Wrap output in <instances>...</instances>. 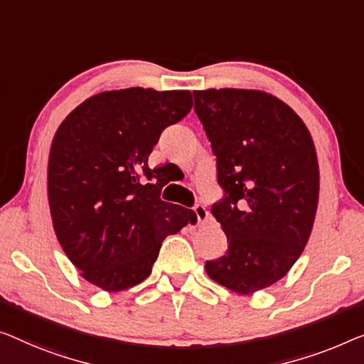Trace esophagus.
<instances>
[{
  "label": "esophagus",
  "mask_w": 364,
  "mask_h": 364,
  "mask_svg": "<svg viewBox=\"0 0 364 364\" xmlns=\"http://www.w3.org/2000/svg\"><path fill=\"white\" fill-rule=\"evenodd\" d=\"M194 214H196V219H198V224L199 225H204L205 222L209 220V210L205 208L204 204H196L194 205Z\"/></svg>",
  "instance_id": "34e87169"
}]
</instances>
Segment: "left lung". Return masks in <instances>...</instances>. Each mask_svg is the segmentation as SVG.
<instances>
[{
    "label": "left lung",
    "instance_id": "1",
    "mask_svg": "<svg viewBox=\"0 0 364 364\" xmlns=\"http://www.w3.org/2000/svg\"><path fill=\"white\" fill-rule=\"evenodd\" d=\"M193 95L225 191L213 214L229 247L205 262V273L227 289L253 294L278 283L311 237L321 189L316 145L302 119L264 91Z\"/></svg>",
    "mask_w": 364,
    "mask_h": 364
}]
</instances>
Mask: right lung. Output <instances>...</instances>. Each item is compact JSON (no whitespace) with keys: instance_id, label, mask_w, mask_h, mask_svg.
<instances>
[{"instance_id":"1","label":"right lung","mask_w":364,"mask_h":364,"mask_svg":"<svg viewBox=\"0 0 364 364\" xmlns=\"http://www.w3.org/2000/svg\"><path fill=\"white\" fill-rule=\"evenodd\" d=\"M193 107L188 90H112L81 102L53 135L47 168L52 224L80 274L107 292L142 283L161 242L196 214L160 199L149 155Z\"/></svg>"}]
</instances>
